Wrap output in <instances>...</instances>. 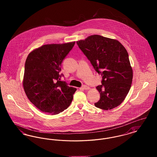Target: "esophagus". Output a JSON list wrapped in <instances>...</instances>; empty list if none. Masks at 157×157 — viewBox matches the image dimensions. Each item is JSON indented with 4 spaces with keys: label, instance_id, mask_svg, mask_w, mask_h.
I'll use <instances>...</instances> for the list:
<instances>
[{
    "label": "esophagus",
    "instance_id": "34e87169",
    "mask_svg": "<svg viewBox=\"0 0 157 157\" xmlns=\"http://www.w3.org/2000/svg\"><path fill=\"white\" fill-rule=\"evenodd\" d=\"M82 89L84 90H88L90 89V87H89V86H88L87 85H83V86H82Z\"/></svg>",
    "mask_w": 157,
    "mask_h": 157
}]
</instances>
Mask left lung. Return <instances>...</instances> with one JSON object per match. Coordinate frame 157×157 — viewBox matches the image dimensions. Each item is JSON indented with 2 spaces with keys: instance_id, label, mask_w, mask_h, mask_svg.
Masks as SVG:
<instances>
[{
  "instance_id": "obj_1",
  "label": "left lung",
  "mask_w": 157,
  "mask_h": 157,
  "mask_svg": "<svg viewBox=\"0 0 157 157\" xmlns=\"http://www.w3.org/2000/svg\"><path fill=\"white\" fill-rule=\"evenodd\" d=\"M76 44L95 71L102 76V85L96 88L100 99L95 106L108 110L120 105L129 91L133 77L126 49L117 40L97 35Z\"/></svg>"
}]
</instances>
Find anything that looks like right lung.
I'll return each instance as SVG.
<instances>
[{
    "label": "right lung",
    "instance_id": "add662e5",
    "mask_svg": "<svg viewBox=\"0 0 157 157\" xmlns=\"http://www.w3.org/2000/svg\"><path fill=\"white\" fill-rule=\"evenodd\" d=\"M75 42L43 45L28 55L23 85L30 102L39 110L55 115L67 109L76 89L60 78L61 65Z\"/></svg>",
    "mask_w": 157,
    "mask_h": 157
}]
</instances>
